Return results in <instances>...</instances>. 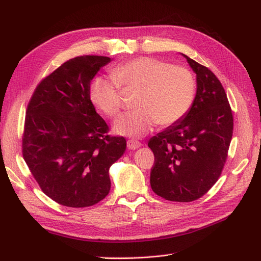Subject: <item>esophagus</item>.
Here are the masks:
<instances>
[{"instance_id": "obj_1", "label": "esophagus", "mask_w": 261, "mask_h": 261, "mask_svg": "<svg viewBox=\"0 0 261 261\" xmlns=\"http://www.w3.org/2000/svg\"><path fill=\"white\" fill-rule=\"evenodd\" d=\"M140 146H141V143L138 140H134V139L127 140V148L128 149H138Z\"/></svg>"}]
</instances>
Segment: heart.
Returning <instances> with one entry per match:
<instances>
[{
  "label": "heart",
  "instance_id": "obj_1",
  "mask_svg": "<svg viewBox=\"0 0 261 261\" xmlns=\"http://www.w3.org/2000/svg\"><path fill=\"white\" fill-rule=\"evenodd\" d=\"M111 74L94 78L90 87L92 102L109 117L117 116L123 108L121 87L139 91L137 110L122 115L114 124V130L121 135L139 138L158 124L174 125L194 105L197 82L186 66L144 57L116 65Z\"/></svg>",
  "mask_w": 261,
  "mask_h": 261
}]
</instances>
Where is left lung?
<instances>
[{"instance_id":"8db88e82","label":"left lung","mask_w":261,"mask_h":261,"mask_svg":"<svg viewBox=\"0 0 261 261\" xmlns=\"http://www.w3.org/2000/svg\"><path fill=\"white\" fill-rule=\"evenodd\" d=\"M184 57L197 76L194 105L183 120L148 143L154 154L152 191L178 202L198 199L216 184L233 135V114L222 84L208 67Z\"/></svg>"}]
</instances>
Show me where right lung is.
Masks as SVG:
<instances>
[{
	"label": "right lung",
	"mask_w": 261,
	"mask_h": 261,
	"mask_svg": "<svg viewBox=\"0 0 261 261\" xmlns=\"http://www.w3.org/2000/svg\"><path fill=\"white\" fill-rule=\"evenodd\" d=\"M110 61H66L39 83L27 107L23 160L41 191L63 206L85 208L106 198L109 169L125 152V138L109 135L90 100L92 78Z\"/></svg>",
	"instance_id": "obj_1"
}]
</instances>
